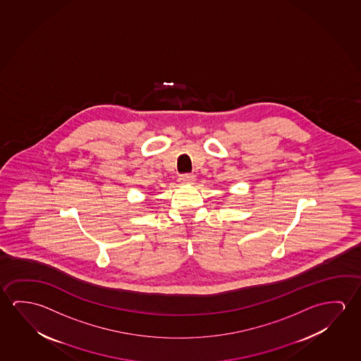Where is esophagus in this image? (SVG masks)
<instances>
[{"instance_id": "obj_1", "label": "esophagus", "mask_w": 361, "mask_h": 361, "mask_svg": "<svg viewBox=\"0 0 361 361\" xmlns=\"http://www.w3.org/2000/svg\"><path fill=\"white\" fill-rule=\"evenodd\" d=\"M179 183L180 184H193L195 182V176L193 174H183L179 177Z\"/></svg>"}]
</instances>
